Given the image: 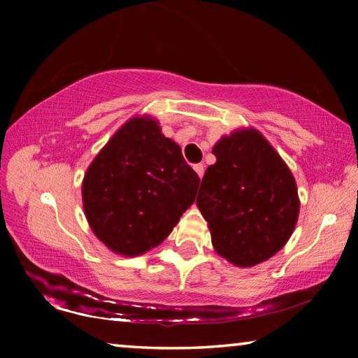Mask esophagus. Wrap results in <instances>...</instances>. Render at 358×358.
Masks as SVG:
<instances>
[{
	"mask_svg": "<svg viewBox=\"0 0 358 358\" xmlns=\"http://www.w3.org/2000/svg\"><path fill=\"white\" fill-rule=\"evenodd\" d=\"M194 171H196V173L199 175V178H202L203 172H205V167H203V164H196V166H194Z\"/></svg>",
	"mask_w": 358,
	"mask_h": 358,
	"instance_id": "34e87169",
	"label": "esophagus"
}]
</instances>
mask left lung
Masks as SVG:
<instances>
[{
    "instance_id": "8db88e82",
    "label": "left lung",
    "mask_w": 358,
    "mask_h": 358,
    "mask_svg": "<svg viewBox=\"0 0 358 358\" xmlns=\"http://www.w3.org/2000/svg\"><path fill=\"white\" fill-rule=\"evenodd\" d=\"M197 207L216 252L238 266L270 259L286 245L299 217L295 180L256 129L234 132L213 147Z\"/></svg>"
}]
</instances>
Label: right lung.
Segmentation results:
<instances>
[{
  "label": "right lung",
  "mask_w": 358,
  "mask_h": 358,
  "mask_svg": "<svg viewBox=\"0 0 358 358\" xmlns=\"http://www.w3.org/2000/svg\"><path fill=\"white\" fill-rule=\"evenodd\" d=\"M199 181L155 120L132 118L85 173V215L113 252L138 256L167 238L196 199Z\"/></svg>",
  "instance_id": "obj_1"
}]
</instances>
